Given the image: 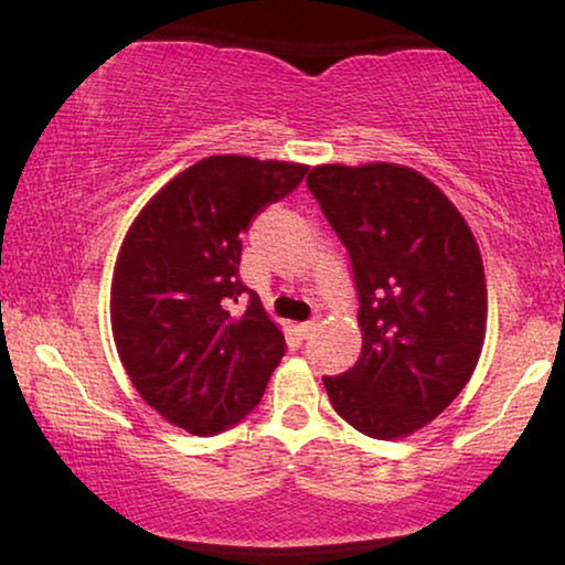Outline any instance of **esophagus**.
Instances as JSON below:
<instances>
[{
	"label": "esophagus",
	"mask_w": 565,
	"mask_h": 565,
	"mask_svg": "<svg viewBox=\"0 0 565 565\" xmlns=\"http://www.w3.org/2000/svg\"><path fill=\"white\" fill-rule=\"evenodd\" d=\"M298 331H300V337H302V339H308L310 333L316 331V321H306V323H300V326H298Z\"/></svg>",
	"instance_id": "esophagus-1"
}]
</instances>
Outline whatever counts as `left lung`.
<instances>
[{"label":"left lung","mask_w":565,"mask_h":565,"mask_svg":"<svg viewBox=\"0 0 565 565\" xmlns=\"http://www.w3.org/2000/svg\"><path fill=\"white\" fill-rule=\"evenodd\" d=\"M308 188L349 252L362 356L323 377L343 420L370 438L411 436L471 380L487 331L484 265L438 185L395 162L318 166Z\"/></svg>","instance_id":"1"}]
</instances>
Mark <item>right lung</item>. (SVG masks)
I'll use <instances>...</instances> for the list:
<instances>
[{
  "instance_id": "add662e5",
  "label": "right lung",
  "mask_w": 565,
  "mask_h": 565,
  "mask_svg": "<svg viewBox=\"0 0 565 565\" xmlns=\"http://www.w3.org/2000/svg\"><path fill=\"white\" fill-rule=\"evenodd\" d=\"M308 166L203 158L147 201L111 277V333L142 399L193 436L255 411L285 337L239 277L242 234ZM247 301L244 309L233 302Z\"/></svg>"
}]
</instances>
